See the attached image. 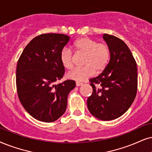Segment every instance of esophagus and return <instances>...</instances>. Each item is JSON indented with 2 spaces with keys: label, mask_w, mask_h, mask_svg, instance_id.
I'll use <instances>...</instances> for the list:
<instances>
[{
  "label": "esophagus",
  "mask_w": 152,
  "mask_h": 152,
  "mask_svg": "<svg viewBox=\"0 0 152 152\" xmlns=\"http://www.w3.org/2000/svg\"><path fill=\"white\" fill-rule=\"evenodd\" d=\"M83 83H81V82H76V86H82L83 85Z\"/></svg>",
  "instance_id": "34e87169"
}]
</instances>
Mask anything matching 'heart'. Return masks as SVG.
Returning a JSON list of instances; mask_svg holds the SVG:
<instances>
[{"label":"heart","instance_id":"heart-1","mask_svg":"<svg viewBox=\"0 0 152 152\" xmlns=\"http://www.w3.org/2000/svg\"><path fill=\"white\" fill-rule=\"evenodd\" d=\"M72 49L76 55H83L82 67L74 69L68 74V78L76 81H84L96 73L104 70L110 59L108 45L88 37H83L73 44ZM60 61L66 69L74 67V56L70 49L65 48L61 52Z\"/></svg>","mask_w":152,"mask_h":152}]
</instances>
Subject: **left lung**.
I'll return each mask as SVG.
<instances>
[{
	"mask_svg": "<svg viewBox=\"0 0 152 152\" xmlns=\"http://www.w3.org/2000/svg\"><path fill=\"white\" fill-rule=\"evenodd\" d=\"M110 60L97 77L90 78L93 93L87 100L92 115L102 121L116 119L130 108L137 90V63L129 48L120 38L104 34Z\"/></svg>",
	"mask_w": 152,
	"mask_h": 152,
	"instance_id": "obj_1",
	"label": "left lung"
}]
</instances>
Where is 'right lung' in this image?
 Segmentation results:
<instances>
[{
	"instance_id": "right-lung-1",
	"label": "right lung",
	"mask_w": 152,
	"mask_h": 152,
	"mask_svg": "<svg viewBox=\"0 0 152 152\" xmlns=\"http://www.w3.org/2000/svg\"><path fill=\"white\" fill-rule=\"evenodd\" d=\"M69 41L62 34H43L25 47L18 59L16 86L22 106L34 118L53 122L64 114L73 80L55 84L64 74L61 52Z\"/></svg>"
}]
</instances>
